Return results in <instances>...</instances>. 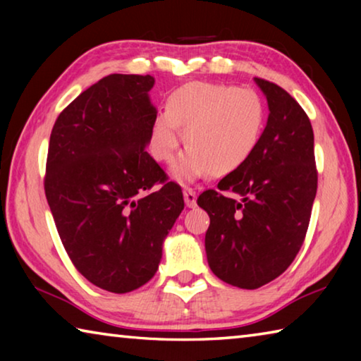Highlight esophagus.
I'll list each match as a JSON object with an SVG mask.
<instances>
[{
  "label": "esophagus",
  "instance_id": "1",
  "mask_svg": "<svg viewBox=\"0 0 361 361\" xmlns=\"http://www.w3.org/2000/svg\"><path fill=\"white\" fill-rule=\"evenodd\" d=\"M183 195H185V202H186V205L189 207V209H192V207H195V199H197L195 189L185 188V191H183Z\"/></svg>",
  "mask_w": 361,
  "mask_h": 361
}]
</instances>
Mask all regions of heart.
Listing matches in <instances>:
<instances>
[{
  "label": "heart",
  "instance_id": "1",
  "mask_svg": "<svg viewBox=\"0 0 361 361\" xmlns=\"http://www.w3.org/2000/svg\"><path fill=\"white\" fill-rule=\"evenodd\" d=\"M264 124V102L255 90L189 82L170 97L167 111L157 114L149 132V152L157 162H172L183 127L189 148L172 169L175 178L192 181L209 172L221 176L247 161Z\"/></svg>",
  "mask_w": 361,
  "mask_h": 361
}]
</instances>
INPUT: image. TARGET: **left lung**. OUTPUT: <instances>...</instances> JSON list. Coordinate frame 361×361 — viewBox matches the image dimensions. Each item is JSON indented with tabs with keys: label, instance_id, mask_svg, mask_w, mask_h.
<instances>
[{
	"label": "left lung",
	"instance_id": "left-lung-1",
	"mask_svg": "<svg viewBox=\"0 0 361 361\" xmlns=\"http://www.w3.org/2000/svg\"><path fill=\"white\" fill-rule=\"evenodd\" d=\"M269 118L240 167L207 189L205 252L223 282L255 290L286 271L302 247L317 194L314 130L301 105L280 85L255 78Z\"/></svg>",
	"mask_w": 361,
	"mask_h": 361
}]
</instances>
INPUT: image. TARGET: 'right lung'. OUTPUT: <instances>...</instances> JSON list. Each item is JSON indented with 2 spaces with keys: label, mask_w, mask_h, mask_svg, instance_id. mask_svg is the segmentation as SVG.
Returning <instances> with one entry per match:
<instances>
[{
  "label": "right lung",
  "mask_w": 361,
  "mask_h": 361,
  "mask_svg": "<svg viewBox=\"0 0 361 361\" xmlns=\"http://www.w3.org/2000/svg\"><path fill=\"white\" fill-rule=\"evenodd\" d=\"M149 75H108L52 127L44 192L60 240L90 283L129 293L154 277L164 237L185 209L181 186L146 145L157 118Z\"/></svg>",
  "instance_id": "1"
}]
</instances>
